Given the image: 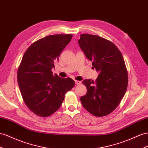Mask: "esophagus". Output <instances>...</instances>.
Masks as SVG:
<instances>
[{
  "instance_id": "34e87169",
  "label": "esophagus",
  "mask_w": 148,
  "mask_h": 148,
  "mask_svg": "<svg viewBox=\"0 0 148 148\" xmlns=\"http://www.w3.org/2000/svg\"><path fill=\"white\" fill-rule=\"evenodd\" d=\"M75 84H76V85H79V84H81V82L79 81H75Z\"/></svg>"
}]
</instances>
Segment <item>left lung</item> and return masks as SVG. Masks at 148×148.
<instances>
[{"instance_id":"left-lung-1","label":"left lung","mask_w":148,"mask_h":148,"mask_svg":"<svg viewBox=\"0 0 148 148\" xmlns=\"http://www.w3.org/2000/svg\"><path fill=\"white\" fill-rule=\"evenodd\" d=\"M78 42L92 62V68L99 72L95 81H82L87 93L81 97V103L94 116H107L119 104L127 88L128 74L123 55L111 41L96 35L82 34Z\"/></svg>"}]
</instances>
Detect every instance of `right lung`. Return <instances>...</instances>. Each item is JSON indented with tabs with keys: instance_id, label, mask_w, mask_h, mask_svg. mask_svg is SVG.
Returning a JSON list of instances; mask_svg holds the SVG:
<instances>
[{
	"instance_id": "1",
	"label": "right lung",
	"mask_w": 148,
	"mask_h": 148,
	"mask_svg": "<svg viewBox=\"0 0 148 148\" xmlns=\"http://www.w3.org/2000/svg\"><path fill=\"white\" fill-rule=\"evenodd\" d=\"M72 34H55L42 38L28 47L17 71L22 99L35 114L45 117L61 106L67 92L75 86L73 79L53 75L52 69Z\"/></svg>"
}]
</instances>
